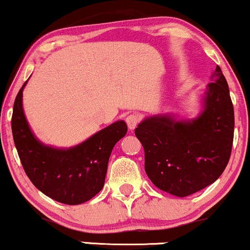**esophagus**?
<instances>
[{
  "instance_id": "1",
  "label": "esophagus",
  "mask_w": 250,
  "mask_h": 250,
  "mask_svg": "<svg viewBox=\"0 0 250 250\" xmlns=\"http://www.w3.org/2000/svg\"><path fill=\"white\" fill-rule=\"evenodd\" d=\"M125 122H127L128 128L130 129V130H133V129L136 128L138 122H140V116H138L137 114H130V115L125 117Z\"/></svg>"
}]
</instances>
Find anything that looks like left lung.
Segmentation results:
<instances>
[{"mask_svg":"<svg viewBox=\"0 0 250 250\" xmlns=\"http://www.w3.org/2000/svg\"><path fill=\"white\" fill-rule=\"evenodd\" d=\"M201 96V112L191 120L172 114L144 119L135 135L144 149V169L162 191L188 197L214 183L229 161L234 108L221 68Z\"/></svg>","mask_w":250,"mask_h":250,"instance_id":"obj_1","label":"left lung"}]
</instances>
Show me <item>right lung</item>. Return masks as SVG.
Instances as JSON below:
<instances>
[{
  "label": "right lung",
  "mask_w": 250,
  "mask_h": 250,
  "mask_svg": "<svg viewBox=\"0 0 250 250\" xmlns=\"http://www.w3.org/2000/svg\"><path fill=\"white\" fill-rule=\"evenodd\" d=\"M15 99L11 130L26 176L39 191L66 205L92 199L104 188L108 161L114 146L127 134L120 120L71 148L42 143L32 133L23 110V89Z\"/></svg>",
  "instance_id": "right-lung-1"
}]
</instances>
